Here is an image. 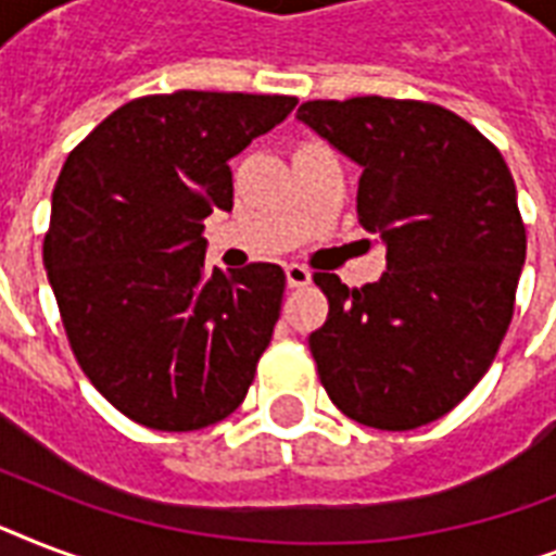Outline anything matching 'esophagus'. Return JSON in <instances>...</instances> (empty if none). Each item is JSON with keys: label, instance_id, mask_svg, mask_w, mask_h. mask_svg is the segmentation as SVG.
Listing matches in <instances>:
<instances>
[{"label": "esophagus", "instance_id": "esophagus-1", "mask_svg": "<svg viewBox=\"0 0 556 556\" xmlns=\"http://www.w3.org/2000/svg\"><path fill=\"white\" fill-rule=\"evenodd\" d=\"M286 279H288V288H303L312 282V270L291 262V265H286Z\"/></svg>", "mask_w": 556, "mask_h": 556}]
</instances>
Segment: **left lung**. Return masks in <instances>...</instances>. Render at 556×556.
Here are the masks:
<instances>
[{
  "label": "left lung",
  "instance_id": "left-lung-1",
  "mask_svg": "<svg viewBox=\"0 0 556 556\" xmlns=\"http://www.w3.org/2000/svg\"><path fill=\"white\" fill-rule=\"evenodd\" d=\"M296 117L361 173L357 218L387 244L378 282L314 274L329 317L308 346L331 404L375 430L450 413L491 369L514 317L526 225L502 152L421 100H308Z\"/></svg>",
  "mask_w": 556,
  "mask_h": 556
}]
</instances>
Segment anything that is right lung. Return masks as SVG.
<instances>
[{
  "instance_id": "1",
  "label": "right lung",
  "mask_w": 556,
  "mask_h": 556,
  "mask_svg": "<svg viewBox=\"0 0 556 556\" xmlns=\"http://www.w3.org/2000/svg\"><path fill=\"white\" fill-rule=\"evenodd\" d=\"M294 106L286 94H150L65 159L42 262L77 364L126 418L190 432L248 395L286 274L270 262L207 270L201 230L233 207L230 159Z\"/></svg>"
}]
</instances>
